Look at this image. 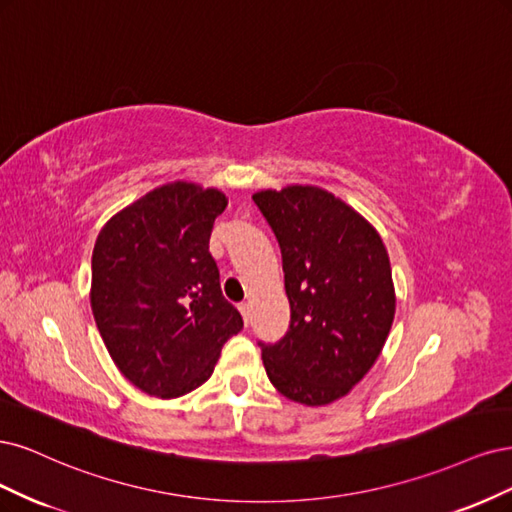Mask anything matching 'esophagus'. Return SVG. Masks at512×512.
Wrapping results in <instances>:
<instances>
[{
  "mask_svg": "<svg viewBox=\"0 0 512 512\" xmlns=\"http://www.w3.org/2000/svg\"><path fill=\"white\" fill-rule=\"evenodd\" d=\"M238 310H240V315H242L244 323H246V325H249V315H251V308H249V304H246V302L238 304Z\"/></svg>",
  "mask_w": 512,
  "mask_h": 512,
  "instance_id": "1",
  "label": "esophagus"
}]
</instances>
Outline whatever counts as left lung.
Returning a JSON list of instances; mask_svg holds the SVG:
<instances>
[{"mask_svg":"<svg viewBox=\"0 0 512 512\" xmlns=\"http://www.w3.org/2000/svg\"><path fill=\"white\" fill-rule=\"evenodd\" d=\"M253 200L283 253L291 325L261 344L285 398L325 406L344 398L381 355L395 317L389 253L368 219L315 185L263 189Z\"/></svg>","mask_w":512,"mask_h":512,"instance_id":"left-lung-1","label":"left lung"}]
</instances>
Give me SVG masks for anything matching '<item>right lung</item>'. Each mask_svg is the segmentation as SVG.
I'll return each mask as SVG.
<instances>
[{
	"label": "right lung",
	"instance_id": "1",
	"mask_svg": "<svg viewBox=\"0 0 512 512\" xmlns=\"http://www.w3.org/2000/svg\"><path fill=\"white\" fill-rule=\"evenodd\" d=\"M223 191L161 185L102 227L91 259V310L131 385L161 400L206 383L223 344L242 329L208 251Z\"/></svg>",
	"mask_w": 512,
	"mask_h": 512
}]
</instances>
